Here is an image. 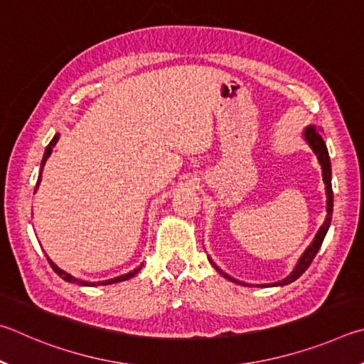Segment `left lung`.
Listing matches in <instances>:
<instances>
[{
    "label": "left lung",
    "mask_w": 364,
    "mask_h": 364,
    "mask_svg": "<svg viewBox=\"0 0 364 364\" xmlns=\"http://www.w3.org/2000/svg\"><path fill=\"white\" fill-rule=\"evenodd\" d=\"M304 139L307 140V144L310 145V149L314 150V153L318 158V161L321 164V171H323V182H324V188H326V219H324V224L320 227V230L315 235L314 241H311V245L305 250V252L299 259V262L296 264L294 270L289 273V277H286L284 279L278 283H270V284H257V286H262V288H269V286H284V284H289L292 282H296V279L302 275V273L309 269L311 260L315 259V256L320 251V247L323 245V240L326 237V233L329 230V225H331V219H333V186H331V161H329V153L326 149V144H324V140L321 137V134L315 129V126H309L307 129L304 131ZM211 260V259H209ZM211 264L215 270H218L222 277L230 279L233 283H238V284H245L246 283H241L238 279H235L233 277L227 275L224 270H220L218 265H215L213 260Z\"/></svg>",
    "instance_id": "left-lung-1"
}]
</instances>
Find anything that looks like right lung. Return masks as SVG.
<instances>
[{"instance_id": "add662e5", "label": "right lung", "mask_w": 364, "mask_h": 364, "mask_svg": "<svg viewBox=\"0 0 364 364\" xmlns=\"http://www.w3.org/2000/svg\"><path fill=\"white\" fill-rule=\"evenodd\" d=\"M57 140H59V134H55V136L53 137V140H50L49 142V145L46 146V150H44V155H43V161H41V169H40V176H38V182H36V188H38V186H40V182H41V171H43V168H44V164H46V159L50 156V153H53V149L55 146V144H57ZM35 188V190H36ZM48 257V256H46ZM48 260H49V264H50V267H53V270L57 273V275H59L62 279H65V282H68V283H75V284H80V286H99V284H113V283H119V282H126V279H129V278H132L134 275H137L139 273V270L142 269V265H139L137 269H134L132 272H129V273H126V275H121V277H117V278H112V279H105V282H85V279H80V278H75L73 275H70V273H67V272H63L62 269H59V267H57L53 260H50L49 257H48Z\"/></svg>"}]
</instances>
